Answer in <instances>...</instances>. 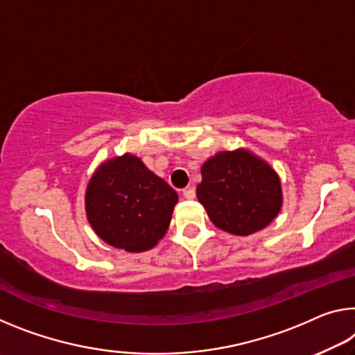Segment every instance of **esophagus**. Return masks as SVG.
Listing matches in <instances>:
<instances>
[{
  "instance_id": "obj_1",
  "label": "esophagus",
  "mask_w": 355,
  "mask_h": 355,
  "mask_svg": "<svg viewBox=\"0 0 355 355\" xmlns=\"http://www.w3.org/2000/svg\"><path fill=\"white\" fill-rule=\"evenodd\" d=\"M183 198L188 199V200H193V199L196 198V191H194V188L183 189Z\"/></svg>"
}]
</instances>
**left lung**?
<instances>
[{"label":"left lung","mask_w":355,"mask_h":355,"mask_svg":"<svg viewBox=\"0 0 355 355\" xmlns=\"http://www.w3.org/2000/svg\"><path fill=\"white\" fill-rule=\"evenodd\" d=\"M196 194L218 229L246 237L267 227L283 207L275 168L246 148L218 151L200 167Z\"/></svg>","instance_id":"obj_1"}]
</instances>
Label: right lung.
<instances>
[{"label":"right lung","instance_id":"right-lung-1","mask_svg":"<svg viewBox=\"0 0 355 355\" xmlns=\"http://www.w3.org/2000/svg\"><path fill=\"white\" fill-rule=\"evenodd\" d=\"M178 194L136 155L105 159L89 178L85 211L107 245L144 252L164 237Z\"/></svg>","mask_w":355,"mask_h":355}]
</instances>
